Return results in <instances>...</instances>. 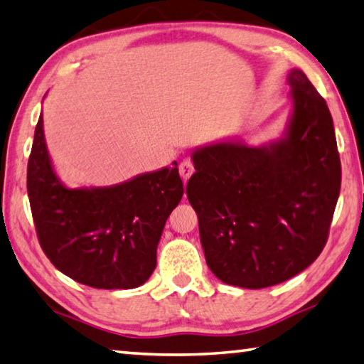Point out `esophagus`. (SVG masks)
Returning a JSON list of instances; mask_svg holds the SVG:
<instances>
[{
  "label": "esophagus",
  "instance_id": "obj_1",
  "mask_svg": "<svg viewBox=\"0 0 364 364\" xmlns=\"http://www.w3.org/2000/svg\"><path fill=\"white\" fill-rule=\"evenodd\" d=\"M193 163H191L190 160H183L181 164H179V174L183 179V182H187L190 179V176L193 174Z\"/></svg>",
  "mask_w": 364,
  "mask_h": 364
}]
</instances>
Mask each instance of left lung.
<instances>
[{
	"instance_id": "1",
	"label": "left lung",
	"mask_w": 364,
	"mask_h": 364,
	"mask_svg": "<svg viewBox=\"0 0 364 364\" xmlns=\"http://www.w3.org/2000/svg\"><path fill=\"white\" fill-rule=\"evenodd\" d=\"M291 112L282 138L258 147L223 141L191 154L187 198L205 263L222 282L266 289L296 276L323 250L341 190L326 101L301 70L287 75Z\"/></svg>"
}]
</instances>
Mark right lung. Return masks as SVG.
<instances>
[{
  "instance_id": "add662e5",
  "label": "right lung",
  "mask_w": 364,
  "mask_h": 364,
  "mask_svg": "<svg viewBox=\"0 0 364 364\" xmlns=\"http://www.w3.org/2000/svg\"><path fill=\"white\" fill-rule=\"evenodd\" d=\"M173 164L109 187L70 188L52 166L41 114L26 188L39 244L52 264L93 289L127 290L147 282L164 223L183 195Z\"/></svg>"
}]
</instances>
